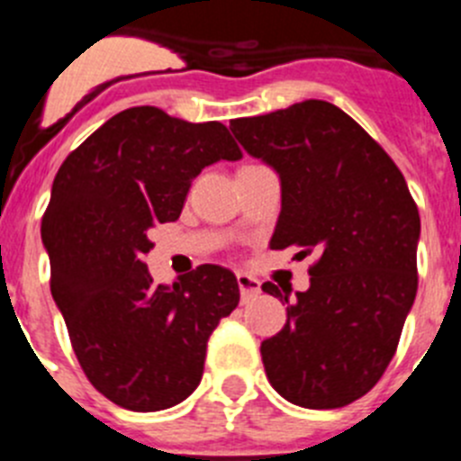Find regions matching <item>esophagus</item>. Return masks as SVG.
Returning a JSON list of instances; mask_svg holds the SVG:
<instances>
[{
  "label": "esophagus",
  "mask_w": 461,
  "mask_h": 461,
  "mask_svg": "<svg viewBox=\"0 0 461 461\" xmlns=\"http://www.w3.org/2000/svg\"><path fill=\"white\" fill-rule=\"evenodd\" d=\"M238 286H240V295H242V303H249V300H254V297L260 293V281L254 279L251 275H244V272H240L238 275Z\"/></svg>",
  "instance_id": "obj_1"
}]
</instances>
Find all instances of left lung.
<instances>
[{"mask_svg": "<svg viewBox=\"0 0 461 461\" xmlns=\"http://www.w3.org/2000/svg\"><path fill=\"white\" fill-rule=\"evenodd\" d=\"M230 131L279 175L272 249L316 254L286 325L260 344L272 388L304 409H339L376 385L418 291L420 217L404 175L356 120L309 99L240 117ZM263 291L288 303L291 291Z\"/></svg>", "mask_w": 461, "mask_h": 461, "instance_id": "obj_1", "label": "left lung"}]
</instances>
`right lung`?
I'll return each mask as SVG.
<instances>
[{"instance_id":"obj_1","label":"right lung","mask_w":461,"mask_h":461,"mask_svg":"<svg viewBox=\"0 0 461 461\" xmlns=\"http://www.w3.org/2000/svg\"><path fill=\"white\" fill-rule=\"evenodd\" d=\"M240 148L221 122L138 105L110 117L52 182L41 240L50 291L89 383L129 411H164L198 388L212 330L240 303L238 279L201 266L154 284L148 233L175 221L194 177Z\"/></svg>"}]
</instances>
